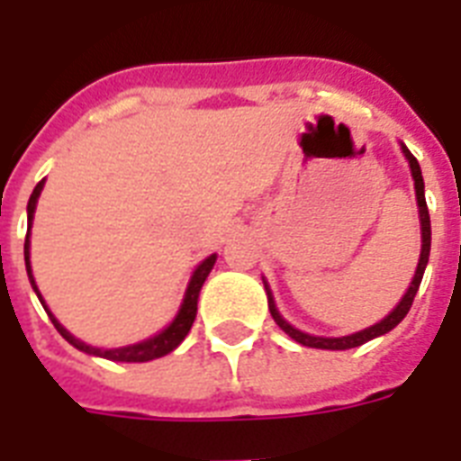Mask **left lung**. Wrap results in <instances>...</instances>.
<instances>
[{
  "instance_id": "left-lung-1",
  "label": "left lung",
  "mask_w": 461,
  "mask_h": 461,
  "mask_svg": "<svg viewBox=\"0 0 461 461\" xmlns=\"http://www.w3.org/2000/svg\"><path fill=\"white\" fill-rule=\"evenodd\" d=\"M402 153H405L407 163H410V170H412L414 192H417V205H419V222H421V253H419V265H417V272H414V276H412V284H410V289H407V294L400 298L398 305L393 308L391 315L384 317L379 324L362 329V331H357V334L340 336V339H324V336H310V334H305V331H301V329L291 327L289 321L279 315V310H276V305H275V295H272V291H269V284L263 279L265 291H267V305H269V312H272V320H275L276 324H279V329H282V331H286V334H289L295 343H301V346H308V348H321V350H348V348H357V346H362V343H366V340L376 339V336L388 334L391 329H395L400 321L405 320V315L410 312V308H412L414 295H417L419 284H421V276H424L426 263H429V253H431V218H429V208H426L424 177H421V167H419L417 158H414L412 153H410V149H407V146H402Z\"/></svg>"
}]
</instances>
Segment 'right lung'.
Here are the masks:
<instances>
[{
  "instance_id": "obj_1",
  "label": "right lung",
  "mask_w": 461,
  "mask_h": 461,
  "mask_svg": "<svg viewBox=\"0 0 461 461\" xmlns=\"http://www.w3.org/2000/svg\"><path fill=\"white\" fill-rule=\"evenodd\" d=\"M42 186H44V179L35 186V189H32V194H30V201H28V237H25V250H23V253H25V269H28L30 284H32V289H35L37 298H40V303H42V308L47 310L49 320H51V324L56 327V331H59L63 339L68 340L70 346H75L77 350H82V353L96 355V357H106V360H113V362H149V360H156V357H163V355L172 353V350H175V348H177L179 343L185 340V336L189 334V329H192L194 320H196L198 294H201V286H203L205 276L211 275V269H212V265H215V260H218V256L212 253V256L205 258L203 263L194 269L192 279H189V286H186L185 301H182V305H179L177 317H175L170 327L163 329L160 334L141 340V343H134V346L111 348V350L87 346L85 340L75 339L70 331H66V327H61V324H59V320H56L51 312H49V308L44 305V298L40 295V289H37L35 279H32V269H30V224H32V215H35L37 198H40V194H42Z\"/></svg>"
}]
</instances>
